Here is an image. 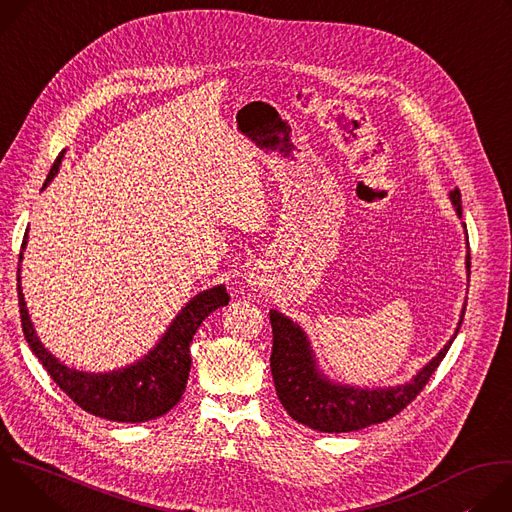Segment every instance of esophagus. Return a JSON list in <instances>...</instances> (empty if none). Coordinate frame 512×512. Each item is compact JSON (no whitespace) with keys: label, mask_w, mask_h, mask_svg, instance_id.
I'll return each instance as SVG.
<instances>
[{"label":"esophagus","mask_w":512,"mask_h":512,"mask_svg":"<svg viewBox=\"0 0 512 512\" xmlns=\"http://www.w3.org/2000/svg\"><path fill=\"white\" fill-rule=\"evenodd\" d=\"M247 281H249V285H251V287H255V289H265V285H267V283H265L267 279H265L259 271L249 273V275H247Z\"/></svg>","instance_id":"1"}]
</instances>
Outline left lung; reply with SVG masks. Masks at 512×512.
Returning <instances> with one entry per match:
<instances>
[{
  "label": "left lung",
  "instance_id": "1",
  "mask_svg": "<svg viewBox=\"0 0 512 512\" xmlns=\"http://www.w3.org/2000/svg\"><path fill=\"white\" fill-rule=\"evenodd\" d=\"M450 200L456 214L462 218V198L458 188L450 192ZM466 273L470 279V247L466 253ZM464 310L466 304L452 338L409 381L395 387L373 389L330 379L320 369L306 330L279 310H269L273 330L271 375L277 397L285 411L298 423L324 433H348L383 423L403 411L419 395L435 369L440 367V362L460 332Z\"/></svg>",
  "mask_w": 512,
  "mask_h": 512
}]
</instances>
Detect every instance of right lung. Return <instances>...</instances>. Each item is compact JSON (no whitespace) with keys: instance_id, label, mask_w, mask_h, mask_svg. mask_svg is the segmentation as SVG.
<instances>
[{"instance_id":"1","label":"right lung","mask_w":512,"mask_h":512,"mask_svg":"<svg viewBox=\"0 0 512 512\" xmlns=\"http://www.w3.org/2000/svg\"><path fill=\"white\" fill-rule=\"evenodd\" d=\"M62 154L54 162L42 190L54 180L60 170ZM28 245V231L24 235L20 265H18V300L22 330L28 346L42 362L52 381L81 409L95 417H103L119 423H143L168 413L184 395L188 373H190V342L200 328L202 320L214 310L229 304V294L225 285H212L194 298L176 314L166 332L160 336L154 348H150L141 358L121 369L107 373H89L60 362L38 338L32 318L26 308L22 294V259Z\"/></svg>"}]
</instances>
